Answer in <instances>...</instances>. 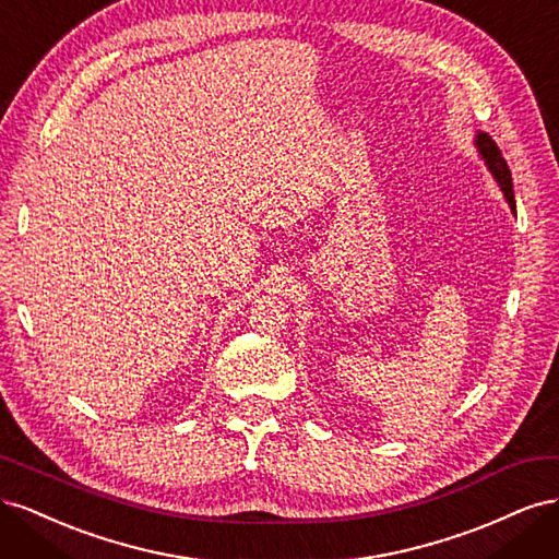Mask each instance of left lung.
<instances>
[{
    "mask_svg": "<svg viewBox=\"0 0 559 559\" xmlns=\"http://www.w3.org/2000/svg\"><path fill=\"white\" fill-rule=\"evenodd\" d=\"M478 148L483 158L487 160L489 170H492V175L497 177V181L501 183V191L506 195V200H509V205L515 210V195H513V179H511V170H509V163H506V158L501 156V151L497 146V142L489 138V134L485 132H478Z\"/></svg>",
    "mask_w": 559,
    "mask_h": 559,
    "instance_id": "1",
    "label": "left lung"
}]
</instances>
